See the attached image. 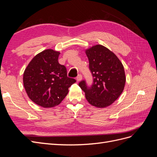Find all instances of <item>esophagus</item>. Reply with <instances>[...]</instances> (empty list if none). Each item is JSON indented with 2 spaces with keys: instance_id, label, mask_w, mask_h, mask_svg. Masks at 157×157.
Listing matches in <instances>:
<instances>
[{
  "instance_id": "34e87169",
  "label": "esophagus",
  "mask_w": 157,
  "mask_h": 157,
  "mask_svg": "<svg viewBox=\"0 0 157 157\" xmlns=\"http://www.w3.org/2000/svg\"><path fill=\"white\" fill-rule=\"evenodd\" d=\"M82 76L80 75V74L78 75V76L77 77V81H80V80H82Z\"/></svg>"
}]
</instances>
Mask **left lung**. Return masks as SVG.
Segmentation results:
<instances>
[{
  "instance_id": "8db88e82",
  "label": "left lung",
  "mask_w": 157,
  "mask_h": 157,
  "mask_svg": "<svg viewBox=\"0 0 157 157\" xmlns=\"http://www.w3.org/2000/svg\"><path fill=\"white\" fill-rule=\"evenodd\" d=\"M93 77L90 86L86 80L78 83L87 101L99 108L110 105L123 92L126 82L124 67L117 56L102 45L86 50Z\"/></svg>"
}]
</instances>
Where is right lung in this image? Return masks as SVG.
<instances>
[{
    "label": "right lung",
    "instance_id": "add662e5",
    "mask_svg": "<svg viewBox=\"0 0 157 157\" xmlns=\"http://www.w3.org/2000/svg\"><path fill=\"white\" fill-rule=\"evenodd\" d=\"M59 54L52 49L42 51L33 58L23 73V85L28 96L45 108L59 104L76 82L67 77L65 66L59 63Z\"/></svg>",
    "mask_w": 157,
    "mask_h": 157
}]
</instances>
